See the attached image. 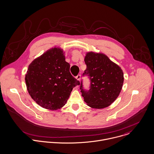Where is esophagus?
<instances>
[{"instance_id":"1","label":"esophagus","mask_w":154,"mask_h":154,"mask_svg":"<svg viewBox=\"0 0 154 154\" xmlns=\"http://www.w3.org/2000/svg\"><path fill=\"white\" fill-rule=\"evenodd\" d=\"M75 79L77 80H80V79H81V75L80 74H79L77 75L76 77H75Z\"/></svg>"}]
</instances>
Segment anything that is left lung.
Masks as SVG:
<instances>
[{
	"instance_id": "left-lung-1",
	"label": "left lung",
	"mask_w": 154,
	"mask_h": 154,
	"mask_svg": "<svg viewBox=\"0 0 154 154\" xmlns=\"http://www.w3.org/2000/svg\"><path fill=\"white\" fill-rule=\"evenodd\" d=\"M85 62L87 66L83 75H88L91 80L89 91L83 89L82 81L80 90L84 100L92 108L102 109L109 106L118 97L124 82L122 68L100 53L86 54Z\"/></svg>"
}]
</instances>
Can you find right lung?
Listing matches in <instances>:
<instances>
[{
    "instance_id": "obj_1",
    "label": "right lung",
    "mask_w": 154,
    "mask_h": 154,
    "mask_svg": "<svg viewBox=\"0 0 154 154\" xmlns=\"http://www.w3.org/2000/svg\"><path fill=\"white\" fill-rule=\"evenodd\" d=\"M69 67L63 50L55 47L32 61L25 77L31 98L44 108H61L72 89L80 84L71 74Z\"/></svg>"
}]
</instances>
